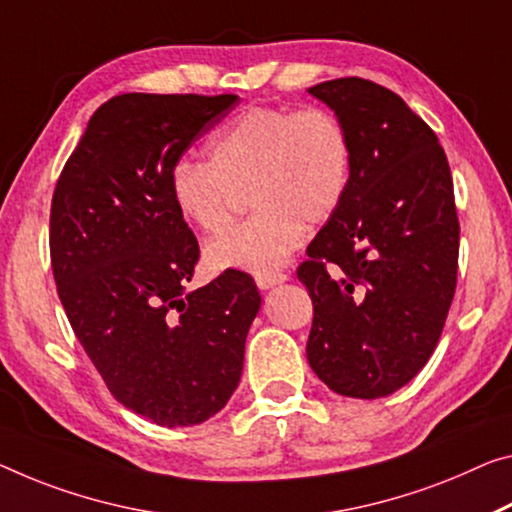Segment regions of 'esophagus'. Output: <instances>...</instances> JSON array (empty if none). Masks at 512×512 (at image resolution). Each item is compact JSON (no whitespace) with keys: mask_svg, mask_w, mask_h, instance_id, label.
Returning <instances> with one entry per match:
<instances>
[{"mask_svg":"<svg viewBox=\"0 0 512 512\" xmlns=\"http://www.w3.org/2000/svg\"><path fill=\"white\" fill-rule=\"evenodd\" d=\"M286 279H288L286 272H263V274H256V286L261 290H267V288L279 286V283H283Z\"/></svg>","mask_w":512,"mask_h":512,"instance_id":"obj_1","label":"esophagus"}]
</instances>
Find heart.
Returning <instances> with one entry per match:
<instances>
[{"label":"heart","mask_w":512,"mask_h":512,"mask_svg":"<svg viewBox=\"0 0 512 512\" xmlns=\"http://www.w3.org/2000/svg\"><path fill=\"white\" fill-rule=\"evenodd\" d=\"M355 171L348 125L327 107H251L208 141V160L183 155L169 169V199L183 222L215 235L233 219L240 192L256 212L212 240V272H272L343 206Z\"/></svg>","instance_id":"1"}]
</instances>
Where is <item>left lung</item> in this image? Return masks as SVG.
I'll return each mask as SVG.
<instances>
[{
  "label": "left lung",
  "mask_w": 512,
  "mask_h": 512,
  "mask_svg": "<svg viewBox=\"0 0 512 512\" xmlns=\"http://www.w3.org/2000/svg\"><path fill=\"white\" fill-rule=\"evenodd\" d=\"M348 125L343 206L297 267L313 302L306 357L329 389L382 398L426 366L458 281L460 222L442 144L405 100L364 77L311 86Z\"/></svg>",
  "instance_id": "obj_1"
}]
</instances>
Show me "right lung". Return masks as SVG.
<instances>
[{"mask_svg":"<svg viewBox=\"0 0 512 512\" xmlns=\"http://www.w3.org/2000/svg\"><path fill=\"white\" fill-rule=\"evenodd\" d=\"M238 96L121 93L93 112L57 180L50 258L70 327L112 396L157 426L229 403L261 309L226 270L187 293L199 242L169 199V169Z\"/></svg>","mask_w":512,"mask_h":512,"instance_id":"add662e5","label":"right lung"}]
</instances>
